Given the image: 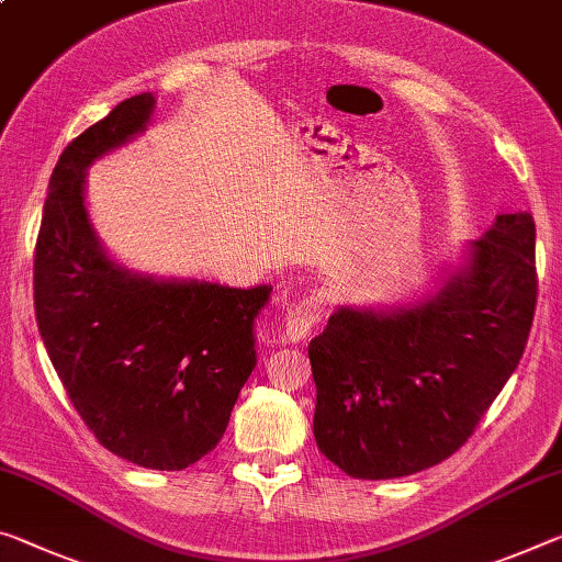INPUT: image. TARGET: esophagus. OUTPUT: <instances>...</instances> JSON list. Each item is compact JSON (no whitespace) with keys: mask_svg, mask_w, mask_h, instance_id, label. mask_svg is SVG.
Returning a JSON list of instances; mask_svg holds the SVG:
<instances>
[{"mask_svg":"<svg viewBox=\"0 0 562 562\" xmlns=\"http://www.w3.org/2000/svg\"><path fill=\"white\" fill-rule=\"evenodd\" d=\"M319 302L317 300H302L297 305H292L288 310V315L282 319V337L288 342H300L313 333L315 325L319 323Z\"/></svg>","mask_w":562,"mask_h":562,"instance_id":"1","label":"esophagus"}]
</instances>
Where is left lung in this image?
I'll use <instances>...</instances> for the list:
<instances>
[{
	"label": "left lung",
	"mask_w": 562,
	"mask_h": 562,
	"mask_svg": "<svg viewBox=\"0 0 562 562\" xmlns=\"http://www.w3.org/2000/svg\"><path fill=\"white\" fill-rule=\"evenodd\" d=\"M536 297V222L515 212L468 243L427 295L337 307L307 347L319 452L360 480L450 458L518 368Z\"/></svg>",
	"instance_id": "obj_1"
}]
</instances>
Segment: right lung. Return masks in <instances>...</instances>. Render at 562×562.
<instances>
[{
	"label": "right lung",
	"mask_w": 562,
	"mask_h": 562,
	"mask_svg": "<svg viewBox=\"0 0 562 562\" xmlns=\"http://www.w3.org/2000/svg\"><path fill=\"white\" fill-rule=\"evenodd\" d=\"M155 104L153 92L130 97L61 153L34 255V313L94 438L135 465L182 470L227 430L272 288L155 278L106 252L89 220L87 169L139 137Z\"/></svg>",
	"instance_id": "1"
}]
</instances>
